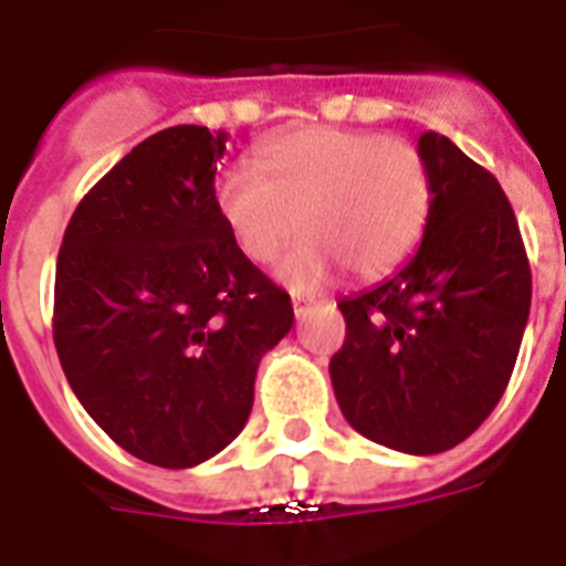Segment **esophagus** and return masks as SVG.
<instances>
[{"label": "esophagus", "instance_id": "34e87169", "mask_svg": "<svg viewBox=\"0 0 566 566\" xmlns=\"http://www.w3.org/2000/svg\"><path fill=\"white\" fill-rule=\"evenodd\" d=\"M314 300H308V296H293V312L296 314H302V308H305V305H312Z\"/></svg>", "mask_w": 566, "mask_h": 566}]
</instances>
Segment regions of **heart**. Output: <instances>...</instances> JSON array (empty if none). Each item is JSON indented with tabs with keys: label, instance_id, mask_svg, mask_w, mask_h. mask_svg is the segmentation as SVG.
Masks as SVG:
<instances>
[{
	"label": "heart",
	"instance_id": "1",
	"mask_svg": "<svg viewBox=\"0 0 566 566\" xmlns=\"http://www.w3.org/2000/svg\"><path fill=\"white\" fill-rule=\"evenodd\" d=\"M433 180L407 139L368 129L314 127L264 148L258 166L234 163L216 180V207L237 249L279 266L291 287H317L347 266L356 279L398 270L424 237Z\"/></svg>",
	"mask_w": 566,
	"mask_h": 566
}]
</instances>
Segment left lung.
I'll list each match as a JSON object with an SVG mask.
<instances>
[{
	"label": "left lung",
	"mask_w": 566,
	"mask_h": 566,
	"mask_svg": "<svg viewBox=\"0 0 566 566\" xmlns=\"http://www.w3.org/2000/svg\"><path fill=\"white\" fill-rule=\"evenodd\" d=\"M418 150L433 180L421 245L391 279L338 302L347 338L329 374L353 430L424 457L472 437L502 400L532 270L499 180L439 133Z\"/></svg>",
	"instance_id": "1"
}]
</instances>
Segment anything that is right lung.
<instances>
[{
    "mask_svg": "<svg viewBox=\"0 0 566 566\" xmlns=\"http://www.w3.org/2000/svg\"><path fill=\"white\" fill-rule=\"evenodd\" d=\"M226 133H154L73 210L53 338L85 412L124 451L189 469L231 446L254 374L291 332V296L237 249L216 207Z\"/></svg>",
    "mask_w": 566,
    "mask_h": 566,
    "instance_id": "add662e5",
    "label": "right lung"
}]
</instances>
